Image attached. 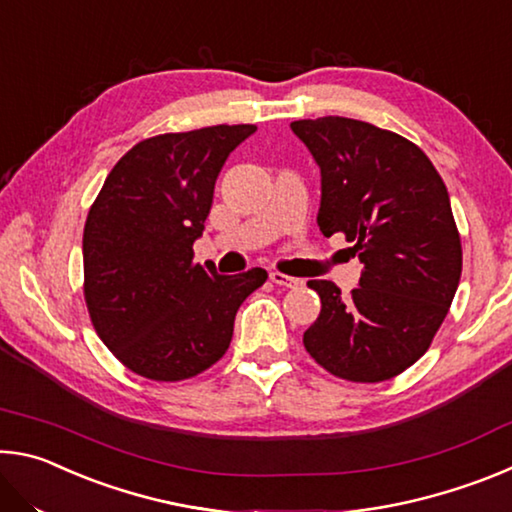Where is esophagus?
I'll return each instance as SVG.
<instances>
[{
    "instance_id": "1",
    "label": "esophagus",
    "mask_w": 512,
    "mask_h": 512,
    "mask_svg": "<svg viewBox=\"0 0 512 512\" xmlns=\"http://www.w3.org/2000/svg\"><path fill=\"white\" fill-rule=\"evenodd\" d=\"M271 282L277 284V287H284V289H298L300 287V280L298 277H291V275H284L280 271H273L271 273Z\"/></svg>"
}]
</instances>
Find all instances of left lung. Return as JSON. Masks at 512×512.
I'll use <instances>...</instances> for the list:
<instances>
[{
  "label": "left lung",
  "mask_w": 512,
  "mask_h": 512,
  "mask_svg": "<svg viewBox=\"0 0 512 512\" xmlns=\"http://www.w3.org/2000/svg\"><path fill=\"white\" fill-rule=\"evenodd\" d=\"M314 155L318 228L345 235L363 264L350 298L311 280L320 314L302 343L329 375L377 384L411 368L443 325L463 271L447 187L420 146L348 117L293 121Z\"/></svg>",
  "instance_id": "obj_1"
}]
</instances>
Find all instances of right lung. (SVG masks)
<instances>
[{"mask_svg": "<svg viewBox=\"0 0 512 512\" xmlns=\"http://www.w3.org/2000/svg\"><path fill=\"white\" fill-rule=\"evenodd\" d=\"M253 124L137 142L108 173L83 228V296L99 339L135 375L183 381L230 348L235 316L268 273L194 262L216 176Z\"/></svg>", "mask_w": 512, "mask_h": 512, "instance_id": "1", "label": "right lung"}]
</instances>
